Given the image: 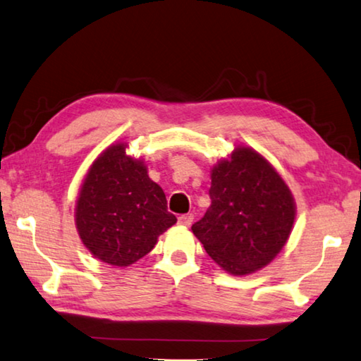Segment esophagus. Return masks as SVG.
<instances>
[{"mask_svg":"<svg viewBox=\"0 0 361 361\" xmlns=\"http://www.w3.org/2000/svg\"><path fill=\"white\" fill-rule=\"evenodd\" d=\"M194 219V214H181L178 218V224L181 226H191Z\"/></svg>","mask_w":361,"mask_h":361,"instance_id":"obj_1","label":"esophagus"}]
</instances>
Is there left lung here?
I'll return each instance as SVG.
<instances>
[{
    "label": "left lung",
    "instance_id": "left-lung-1",
    "mask_svg": "<svg viewBox=\"0 0 361 361\" xmlns=\"http://www.w3.org/2000/svg\"><path fill=\"white\" fill-rule=\"evenodd\" d=\"M209 199L192 232L226 271L235 276L257 271L284 247L295 221L292 192L252 148H235L212 169Z\"/></svg>",
    "mask_w": 361,
    "mask_h": 361
}]
</instances>
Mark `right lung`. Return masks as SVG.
I'll use <instances>...</instances> for the list:
<instances>
[{"mask_svg":"<svg viewBox=\"0 0 361 361\" xmlns=\"http://www.w3.org/2000/svg\"><path fill=\"white\" fill-rule=\"evenodd\" d=\"M126 143L110 145L90 167L75 207V226L88 251L114 267L147 255L176 218L147 166L126 154Z\"/></svg>","mask_w":361,"mask_h":361,"instance_id":"1","label":"right lung"}]
</instances>
